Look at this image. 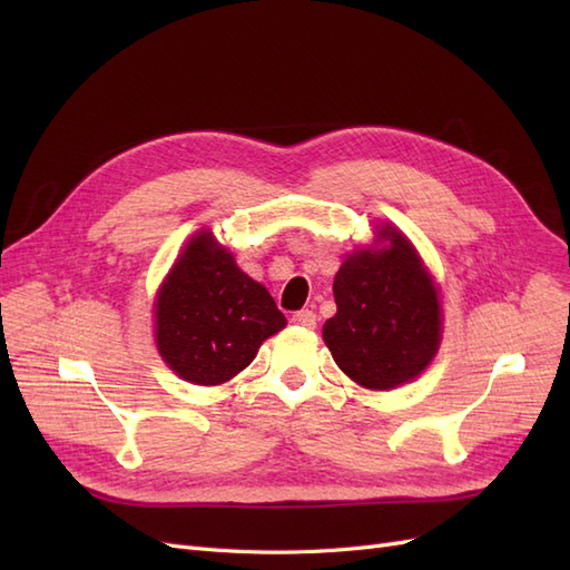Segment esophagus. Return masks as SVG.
<instances>
[{
    "instance_id": "esophagus-1",
    "label": "esophagus",
    "mask_w": 570,
    "mask_h": 570,
    "mask_svg": "<svg viewBox=\"0 0 570 570\" xmlns=\"http://www.w3.org/2000/svg\"><path fill=\"white\" fill-rule=\"evenodd\" d=\"M292 323H297L302 327H314L316 325V314L312 312V308H302V312L292 314Z\"/></svg>"
}]
</instances>
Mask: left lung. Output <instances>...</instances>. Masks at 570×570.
<instances>
[{
    "instance_id": "left-lung-1",
    "label": "left lung",
    "mask_w": 570,
    "mask_h": 570,
    "mask_svg": "<svg viewBox=\"0 0 570 570\" xmlns=\"http://www.w3.org/2000/svg\"><path fill=\"white\" fill-rule=\"evenodd\" d=\"M381 235L387 249H358L340 266L333 295L337 314L323 325L335 364L354 383L392 390L416 377L440 344V302L433 281L406 237Z\"/></svg>"
}]
</instances>
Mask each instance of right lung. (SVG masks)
Here are the masks:
<instances>
[{"label":"right lung","instance_id":"add662e5","mask_svg":"<svg viewBox=\"0 0 570 570\" xmlns=\"http://www.w3.org/2000/svg\"><path fill=\"white\" fill-rule=\"evenodd\" d=\"M285 323L268 289L239 271L209 230L189 239L157 297L159 352L195 385L230 381Z\"/></svg>","mask_w":570,"mask_h":570}]
</instances>
